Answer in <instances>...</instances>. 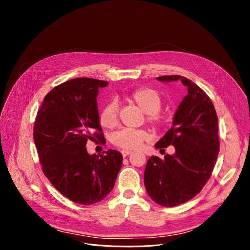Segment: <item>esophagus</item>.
<instances>
[{
  "label": "esophagus",
  "instance_id": "1",
  "mask_svg": "<svg viewBox=\"0 0 250 250\" xmlns=\"http://www.w3.org/2000/svg\"><path fill=\"white\" fill-rule=\"evenodd\" d=\"M131 152H132L131 150H127V149H123V150H122V155H123L124 157H125V156L129 155V154H130Z\"/></svg>",
  "mask_w": 250,
  "mask_h": 250
}]
</instances>
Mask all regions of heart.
Returning <instances> with one entry per match:
<instances>
[{"label":"heart","instance_id":"heart-1","mask_svg":"<svg viewBox=\"0 0 250 250\" xmlns=\"http://www.w3.org/2000/svg\"><path fill=\"white\" fill-rule=\"evenodd\" d=\"M127 100L137 105L146 114L147 123L153 126H161L164 118L159 114L163 104L160 94L150 88H139L132 91ZM100 123L104 127L114 128L119 124V106L115 102L106 104L100 114ZM148 138L147 131L144 129L124 128L113 135V144L125 149H135Z\"/></svg>","mask_w":250,"mask_h":250}]
</instances>
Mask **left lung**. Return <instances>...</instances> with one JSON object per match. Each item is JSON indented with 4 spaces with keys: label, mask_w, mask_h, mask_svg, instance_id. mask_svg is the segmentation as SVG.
<instances>
[{
    "label": "left lung",
    "mask_w": 250,
    "mask_h": 250,
    "mask_svg": "<svg viewBox=\"0 0 250 250\" xmlns=\"http://www.w3.org/2000/svg\"><path fill=\"white\" fill-rule=\"evenodd\" d=\"M157 80H180L188 88L172 127L155 145L160 149L173 146L175 154L151 156L145 170L149 197L160 206L176 207L199 194L209 179L220 152L218 116L209 97L190 79L166 75Z\"/></svg>",
    "instance_id": "left-lung-1"
}]
</instances>
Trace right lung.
I'll return each instance as SVG.
<instances>
[{"mask_svg":"<svg viewBox=\"0 0 250 250\" xmlns=\"http://www.w3.org/2000/svg\"><path fill=\"white\" fill-rule=\"evenodd\" d=\"M108 82L76 78L54 87L44 97L33 126V139L42 171L64 197L93 205L113 190L123 156L109 149L90 155L87 141L105 139L99 123L97 96Z\"/></svg>","mask_w":250,"mask_h":250,"instance_id":"obj_1","label":"right lung"}]
</instances>
